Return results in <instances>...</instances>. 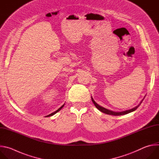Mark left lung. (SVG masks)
<instances>
[{
  "label": "left lung",
  "mask_w": 159,
  "mask_h": 159,
  "mask_svg": "<svg viewBox=\"0 0 159 159\" xmlns=\"http://www.w3.org/2000/svg\"><path fill=\"white\" fill-rule=\"evenodd\" d=\"M145 97L143 98V99L145 98ZM143 99H142V100L140 102V103H139L137 107H134V108H132V109H130V110H125V111H123L116 112V111H111V110H108V109H107V108H104V107H102L100 106L98 104H97L96 102H95L94 101V100L93 99V98H92V97H91V100H92L93 103H94V105H95V107H97V108H98L100 111H102V112H103V113H106V114H107V115H115V116H119V115H126V114L129 113H130V112H132V111L136 110L137 108L140 106V105L142 103V102H143Z\"/></svg>",
  "instance_id": "left-lung-1"
}]
</instances>
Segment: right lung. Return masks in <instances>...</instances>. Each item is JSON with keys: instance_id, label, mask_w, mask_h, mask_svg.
<instances>
[{"instance_id": "add662e5", "label": "right lung", "mask_w": 159, "mask_h": 159, "mask_svg": "<svg viewBox=\"0 0 159 159\" xmlns=\"http://www.w3.org/2000/svg\"><path fill=\"white\" fill-rule=\"evenodd\" d=\"M64 105H65V104H64V105H62V106H61V107H60L59 109H57V110L56 111H54V112H53V113H51V114H49V115H47V116H46V117H49V116H52V115H54V114H56V113H57L59 111H60V110H61L62 108V107H64Z\"/></svg>"}]
</instances>
